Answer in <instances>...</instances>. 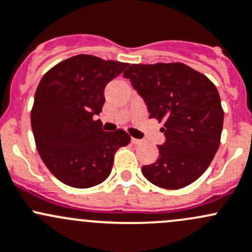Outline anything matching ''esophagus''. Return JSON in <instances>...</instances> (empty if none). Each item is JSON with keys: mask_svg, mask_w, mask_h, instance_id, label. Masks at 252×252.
<instances>
[{"mask_svg": "<svg viewBox=\"0 0 252 252\" xmlns=\"http://www.w3.org/2000/svg\"><path fill=\"white\" fill-rule=\"evenodd\" d=\"M131 142H132V144H134V145H139V144L143 143V141H142V139L133 138V137H132V138H131Z\"/></svg>", "mask_w": 252, "mask_h": 252, "instance_id": "esophagus-1", "label": "esophagus"}]
</instances>
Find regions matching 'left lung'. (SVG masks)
Here are the masks:
<instances>
[{
  "label": "left lung",
  "mask_w": 252,
  "mask_h": 252,
  "mask_svg": "<svg viewBox=\"0 0 252 252\" xmlns=\"http://www.w3.org/2000/svg\"><path fill=\"white\" fill-rule=\"evenodd\" d=\"M124 76L144 99L149 118L164 123L159 158L142 173L160 188L189 186L206 171L221 142L223 109L216 86L183 63L132 64Z\"/></svg>",
  "instance_id": "obj_1"
}]
</instances>
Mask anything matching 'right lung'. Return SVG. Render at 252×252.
<instances>
[{
	"label": "right lung",
	"mask_w": 252,
	"mask_h": 252,
	"mask_svg": "<svg viewBox=\"0 0 252 252\" xmlns=\"http://www.w3.org/2000/svg\"><path fill=\"white\" fill-rule=\"evenodd\" d=\"M128 64L79 54L49 69L35 93L31 127L41 159L54 177L74 188L104 182L119 148L131 142L124 129L105 132L95 116L104 88Z\"/></svg>",
	"instance_id": "obj_1"
}]
</instances>
